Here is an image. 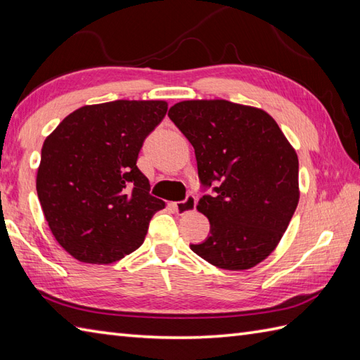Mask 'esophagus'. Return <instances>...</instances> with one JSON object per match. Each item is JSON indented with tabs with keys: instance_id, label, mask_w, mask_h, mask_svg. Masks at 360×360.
I'll return each mask as SVG.
<instances>
[{
	"instance_id": "esophagus-1",
	"label": "esophagus",
	"mask_w": 360,
	"mask_h": 360,
	"mask_svg": "<svg viewBox=\"0 0 360 360\" xmlns=\"http://www.w3.org/2000/svg\"><path fill=\"white\" fill-rule=\"evenodd\" d=\"M195 207H196V198L193 195H188L186 198V201L174 202V209L178 213H190L195 210Z\"/></svg>"
}]
</instances>
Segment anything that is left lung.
<instances>
[{"mask_svg": "<svg viewBox=\"0 0 360 360\" xmlns=\"http://www.w3.org/2000/svg\"><path fill=\"white\" fill-rule=\"evenodd\" d=\"M168 117L193 145L202 184H218L196 205L209 218V238L190 249L226 271L262 263L300 200L294 147L271 114L224 98L178 102Z\"/></svg>", "mask_w": 360, "mask_h": 360, "instance_id": "left-lung-1", "label": "left lung"}]
</instances>
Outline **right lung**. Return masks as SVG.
I'll return each instance as SVG.
<instances>
[{
	"label": "right lung",
	"mask_w": 360,
	"mask_h": 360,
	"mask_svg": "<svg viewBox=\"0 0 360 360\" xmlns=\"http://www.w3.org/2000/svg\"><path fill=\"white\" fill-rule=\"evenodd\" d=\"M167 108L165 101L85 105L44 139L38 200L52 235L79 262L110 264L129 255L165 207L136 162Z\"/></svg>",
	"instance_id": "add662e5"
}]
</instances>
